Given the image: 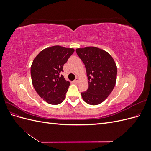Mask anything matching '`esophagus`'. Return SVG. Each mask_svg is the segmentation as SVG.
Masks as SVG:
<instances>
[{
    "label": "esophagus",
    "mask_w": 151,
    "mask_h": 151,
    "mask_svg": "<svg viewBox=\"0 0 151 151\" xmlns=\"http://www.w3.org/2000/svg\"><path fill=\"white\" fill-rule=\"evenodd\" d=\"M78 81H79V79L77 77V78H76V79L74 81V83H77V82H78Z\"/></svg>",
    "instance_id": "esophagus-1"
}]
</instances>
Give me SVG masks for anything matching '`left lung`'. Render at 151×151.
Wrapping results in <instances>:
<instances>
[{
    "label": "left lung",
    "mask_w": 151,
    "mask_h": 151,
    "mask_svg": "<svg viewBox=\"0 0 151 151\" xmlns=\"http://www.w3.org/2000/svg\"><path fill=\"white\" fill-rule=\"evenodd\" d=\"M86 67L89 88L81 93L84 101L91 105L101 103L110 94L116 81L117 68L112 57L94 47L76 49Z\"/></svg>",
    "instance_id": "left-lung-1"
}]
</instances>
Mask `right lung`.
Returning <instances> with one entry per match:
<instances>
[{"instance_id":"right-lung-1","label":"right lung","mask_w":151,"mask_h":151,"mask_svg":"<svg viewBox=\"0 0 151 151\" xmlns=\"http://www.w3.org/2000/svg\"><path fill=\"white\" fill-rule=\"evenodd\" d=\"M74 52L73 48L53 46L40 52L32 63L33 86L40 96L49 104H58L65 98L70 83L60 74Z\"/></svg>"}]
</instances>
